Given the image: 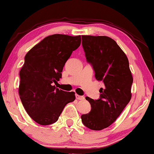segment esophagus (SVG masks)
Instances as JSON below:
<instances>
[{"label":"esophagus","mask_w":154,"mask_h":154,"mask_svg":"<svg viewBox=\"0 0 154 154\" xmlns=\"http://www.w3.org/2000/svg\"><path fill=\"white\" fill-rule=\"evenodd\" d=\"M76 99L79 100H83L84 99H85V97H84L83 96H80V95L79 94H76Z\"/></svg>","instance_id":"1"}]
</instances>
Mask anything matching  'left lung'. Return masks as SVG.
<instances>
[{"mask_svg": "<svg viewBox=\"0 0 154 154\" xmlns=\"http://www.w3.org/2000/svg\"><path fill=\"white\" fill-rule=\"evenodd\" d=\"M82 44L95 77L105 85L99 100L85 97L91 109L81 116L82 122L91 130L100 131L114 123L131 100L133 77L127 56L112 38L82 35Z\"/></svg>", "mask_w": 154, "mask_h": 154, "instance_id": "8db88e82", "label": "left lung"}]
</instances>
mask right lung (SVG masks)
<instances>
[{
    "label": "right lung",
    "instance_id": "add662e5",
    "mask_svg": "<svg viewBox=\"0 0 154 154\" xmlns=\"http://www.w3.org/2000/svg\"><path fill=\"white\" fill-rule=\"evenodd\" d=\"M81 36L50 35L31 48L20 71L19 96L27 114L37 123L55 122L64 107L75 100L74 92L56 88L63 69L73 51L80 46Z\"/></svg>",
    "mask_w": 154,
    "mask_h": 154
}]
</instances>
